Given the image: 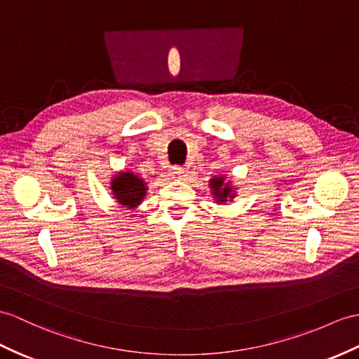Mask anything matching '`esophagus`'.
I'll return each instance as SVG.
<instances>
[{
    "label": "esophagus",
    "instance_id": "obj_1",
    "mask_svg": "<svg viewBox=\"0 0 359 359\" xmlns=\"http://www.w3.org/2000/svg\"><path fill=\"white\" fill-rule=\"evenodd\" d=\"M182 173H184V169H182L181 165H173V168L170 169V175L173 178H180Z\"/></svg>",
    "mask_w": 359,
    "mask_h": 359
}]
</instances>
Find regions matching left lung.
I'll return each mask as SVG.
<instances>
[{"mask_svg":"<svg viewBox=\"0 0 359 359\" xmlns=\"http://www.w3.org/2000/svg\"><path fill=\"white\" fill-rule=\"evenodd\" d=\"M210 189H212L213 191V196L216 199V203H226L229 199H233L236 196L234 190L231 187L230 182H226L224 177H215L210 180Z\"/></svg>","mask_w":359,"mask_h":359,"instance_id":"obj_1","label":"left lung"}]
</instances>
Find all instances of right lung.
I'll use <instances>...</instances> for the list:
<instances>
[{"label":"right lung","mask_w":359,"mask_h":359,"mask_svg":"<svg viewBox=\"0 0 359 359\" xmlns=\"http://www.w3.org/2000/svg\"><path fill=\"white\" fill-rule=\"evenodd\" d=\"M111 190L117 203L130 210L142 204L143 198L146 196L147 186L143 178L137 177L133 172L123 170L118 172L111 180Z\"/></svg>","instance_id":"add662e5"}]
</instances>
